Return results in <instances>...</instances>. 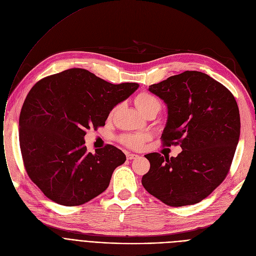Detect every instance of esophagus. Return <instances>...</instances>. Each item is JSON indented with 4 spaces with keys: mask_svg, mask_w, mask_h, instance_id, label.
Listing matches in <instances>:
<instances>
[{
    "mask_svg": "<svg viewBox=\"0 0 256 256\" xmlns=\"http://www.w3.org/2000/svg\"><path fill=\"white\" fill-rule=\"evenodd\" d=\"M135 158H138V155H136V154H130V153L127 154V159L132 160V159H135Z\"/></svg>",
    "mask_w": 256,
    "mask_h": 256,
    "instance_id": "1",
    "label": "esophagus"
}]
</instances>
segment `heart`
Here are the masks:
<instances>
[{
  "instance_id": "heart-1",
  "label": "heart",
  "mask_w": 256,
  "mask_h": 256,
  "mask_svg": "<svg viewBox=\"0 0 256 256\" xmlns=\"http://www.w3.org/2000/svg\"><path fill=\"white\" fill-rule=\"evenodd\" d=\"M134 102L136 108L142 112L144 114L154 106H161L160 101L153 95H151L148 92H140L134 98ZM114 112V110L110 112V114ZM150 140V136L146 134H124L118 140L123 144L130 148L138 150L140 148L146 140Z\"/></svg>"
}]
</instances>
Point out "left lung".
<instances>
[{
    "mask_svg": "<svg viewBox=\"0 0 256 256\" xmlns=\"http://www.w3.org/2000/svg\"><path fill=\"white\" fill-rule=\"evenodd\" d=\"M148 91L168 105L163 146L180 144L176 157L146 154L144 189L172 206L194 204L226 178L240 138V112L230 91L208 74L185 71Z\"/></svg>",
    "mask_w": 256,
    "mask_h": 256,
    "instance_id": "obj_1",
    "label": "left lung"
}]
</instances>
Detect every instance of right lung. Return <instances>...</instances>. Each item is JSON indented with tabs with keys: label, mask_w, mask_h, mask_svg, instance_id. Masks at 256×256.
<instances>
[{
	"label": "right lung",
	"mask_w": 256,
	"mask_h": 256,
	"mask_svg": "<svg viewBox=\"0 0 256 256\" xmlns=\"http://www.w3.org/2000/svg\"><path fill=\"white\" fill-rule=\"evenodd\" d=\"M138 86L114 84L72 68L31 88L20 116V144L26 170L45 196L62 206H80L108 187L126 156L112 144L88 153L86 130L104 126L112 110Z\"/></svg>",
	"instance_id": "1"
}]
</instances>
